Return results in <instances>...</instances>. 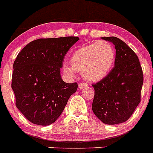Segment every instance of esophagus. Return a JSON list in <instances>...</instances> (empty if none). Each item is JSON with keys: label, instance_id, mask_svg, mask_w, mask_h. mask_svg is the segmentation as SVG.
<instances>
[{"label": "esophagus", "instance_id": "1", "mask_svg": "<svg viewBox=\"0 0 153 153\" xmlns=\"http://www.w3.org/2000/svg\"><path fill=\"white\" fill-rule=\"evenodd\" d=\"M78 87L80 89L85 88V87H87V84H85V83H81V84H78Z\"/></svg>", "mask_w": 153, "mask_h": 153}]
</instances>
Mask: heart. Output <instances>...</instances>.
Listing matches in <instances>:
<instances>
[{
    "mask_svg": "<svg viewBox=\"0 0 153 153\" xmlns=\"http://www.w3.org/2000/svg\"><path fill=\"white\" fill-rule=\"evenodd\" d=\"M115 58L114 46L107 41H99L75 50L71 56V66L63 63L62 69L67 76L72 77L78 71L87 81L96 82L110 73Z\"/></svg>",
    "mask_w": 153,
    "mask_h": 153,
    "instance_id": "b5f03b06",
    "label": "heart"
}]
</instances>
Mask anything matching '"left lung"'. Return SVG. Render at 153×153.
Listing matches in <instances>:
<instances>
[{
  "label": "left lung",
  "mask_w": 153,
  "mask_h": 153,
  "mask_svg": "<svg viewBox=\"0 0 153 153\" xmlns=\"http://www.w3.org/2000/svg\"><path fill=\"white\" fill-rule=\"evenodd\" d=\"M102 39L114 44L116 58L110 73L93 85L92 110L102 123L115 125L129 119L140 103L143 71L137 56L126 42L115 36Z\"/></svg>",
  "instance_id": "8db88e82"
}]
</instances>
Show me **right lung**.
<instances>
[{"label": "right lung", "mask_w": 153, "mask_h": 153, "mask_svg": "<svg viewBox=\"0 0 153 153\" xmlns=\"http://www.w3.org/2000/svg\"><path fill=\"white\" fill-rule=\"evenodd\" d=\"M79 38L39 39L28 43L13 63L12 89L16 107L32 123H54L64 110L78 84L64 82L60 75L63 60Z\"/></svg>", "instance_id": "add662e5"}]
</instances>
